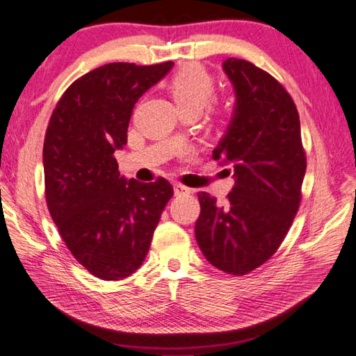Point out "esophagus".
I'll list each match as a JSON object with an SVG mask.
<instances>
[{
	"instance_id": "esophagus-1",
	"label": "esophagus",
	"mask_w": 356,
	"mask_h": 356,
	"mask_svg": "<svg viewBox=\"0 0 356 356\" xmlns=\"http://www.w3.org/2000/svg\"><path fill=\"white\" fill-rule=\"evenodd\" d=\"M173 191H175V195H189L191 194V189L186 188L183 184H173Z\"/></svg>"
}]
</instances>
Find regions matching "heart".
I'll return each mask as SVG.
<instances>
[{
	"instance_id": "obj_1",
	"label": "heart",
	"mask_w": 356,
	"mask_h": 356,
	"mask_svg": "<svg viewBox=\"0 0 356 356\" xmlns=\"http://www.w3.org/2000/svg\"><path fill=\"white\" fill-rule=\"evenodd\" d=\"M167 89L178 109L207 108L216 90V81L202 65L189 64L175 72L167 83Z\"/></svg>"
}]
</instances>
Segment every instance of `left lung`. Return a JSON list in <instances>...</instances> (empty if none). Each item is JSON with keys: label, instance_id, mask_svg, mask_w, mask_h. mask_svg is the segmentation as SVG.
<instances>
[{"label": "left lung", "instance_id": "1", "mask_svg": "<svg viewBox=\"0 0 356 356\" xmlns=\"http://www.w3.org/2000/svg\"><path fill=\"white\" fill-rule=\"evenodd\" d=\"M223 70L236 92L234 115L213 158L234 168L225 207L198 192L197 244L211 264L242 277L282 245L300 207L307 154L294 99L252 62L229 58Z\"/></svg>", "mask_w": 356, "mask_h": 356}]
</instances>
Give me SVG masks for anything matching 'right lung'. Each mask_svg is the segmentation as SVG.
Listing matches in <instances>:
<instances>
[{
    "mask_svg": "<svg viewBox=\"0 0 356 356\" xmlns=\"http://www.w3.org/2000/svg\"><path fill=\"white\" fill-rule=\"evenodd\" d=\"M173 62H112L78 78L49 118L43 142L48 211L74 259L97 278L122 280L145 259L173 195L164 178L124 179L115 149L128 139L133 108Z\"/></svg>",
    "mask_w": 356,
    "mask_h": 356,
    "instance_id": "right-lung-1",
    "label": "right lung"
}]
</instances>
